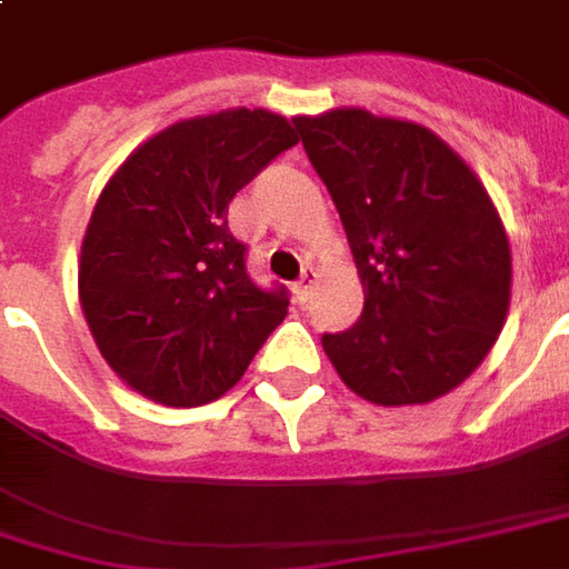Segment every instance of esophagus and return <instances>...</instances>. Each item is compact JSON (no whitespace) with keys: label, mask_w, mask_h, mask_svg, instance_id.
Here are the masks:
<instances>
[{"label":"esophagus","mask_w":569,"mask_h":569,"mask_svg":"<svg viewBox=\"0 0 569 569\" xmlns=\"http://www.w3.org/2000/svg\"><path fill=\"white\" fill-rule=\"evenodd\" d=\"M313 283H317V273L305 268V273H301V280H298V283L292 286V292H296V301H308Z\"/></svg>","instance_id":"obj_1"}]
</instances>
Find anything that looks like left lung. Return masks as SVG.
<instances>
[{
	"label": "left lung",
	"mask_w": 569,
	"mask_h": 569,
	"mask_svg": "<svg viewBox=\"0 0 569 569\" xmlns=\"http://www.w3.org/2000/svg\"><path fill=\"white\" fill-rule=\"evenodd\" d=\"M363 283L360 320L323 336L341 381L369 403H431L462 385L502 332L511 249L478 174L431 129L339 107L296 117Z\"/></svg>",
	"instance_id": "1"
}]
</instances>
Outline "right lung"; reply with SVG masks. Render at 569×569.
Segmentation results:
<instances>
[{"instance_id":"obj_1","label":"right lung","mask_w":569,"mask_h":569,"mask_svg":"<svg viewBox=\"0 0 569 569\" xmlns=\"http://www.w3.org/2000/svg\"><path fill=\"white\" fill-rule=\"evenodd\" d=\"M292 144L289 119L237 107L162 129L107 181L82 240L79 301L134 391L166 407L218 400L283 323L289 292L252 283L228 206Z\"/></svg>"}]
</instances>
